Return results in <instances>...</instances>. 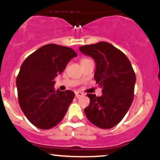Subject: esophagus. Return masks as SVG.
<instances>
[{
	"mask_svg": "<svg viewBox=\"0 0 160 160\" xmlns=\"http://www.w3.org/2000/svg\"><path fill=\"white\" fill-rule=\"evenodd\" d=\"M75 95H76L77 98H80V97L83 96L84 94L82 92H75Z\"/></svg>",
	"mask_w": 160,
	"mask_h": 160,
	"instance_id": "obj_1",
	"label": "esophagus"
}]
</instances>
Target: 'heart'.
Returning <instances> with one entry per match:
<instances>
[{
	"instance_id": "b5f03b06",
	"label": "heart",
	"mask_w": 160,
	"mask_h": 160,
	"mask_svg": "<svg viewBox=\"0 0 160 160\" xmlns=\"http://www.w3.org/2000/svg\"><path fill=\"white\" fill-rule=\"evenodd\" d=\"M83 59H86V58H82V60H83Z\"/></svg>"
}]
</instances>
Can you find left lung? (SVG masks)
<instances>
[{
  "instance_id": "left-lung-1",
  "label": "left lung",
  "mask_w": 160,
  "mask_h": 160,
  "mask_svg": "<svg viewBox=\"0 0 160 160\" xmlns=\"http://www.w3.org/2000/svg\"><path fill=\"white\" fill-rule=\"evenodd\" d=\"M79 49L96 62L94 79L103 93L100 97L86 95L90 99L84 109L86 117L97 127L113 128L123 119L133 102L136 77L131 62L108 42L82 46Z\"/></svg>"
}]
</instances>
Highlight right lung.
<instances>
[{"label": "right lung", "mask_w": 160, "mask_h": 160, "mask_svg": "<svg viewBox=\"0 0 160 160\" xmlns=\"http://www.w3.org/2000/svg\"><path fill=\"white\" fill-rule=\"evenodd\" d=\"M78 55L73 49L50 43L26 58L16 78L19 104L37 128L49 129L62 120L74 98L71 90H56L55 78Z\"/></svg>", "instance_id": "1"}]
</instances>
